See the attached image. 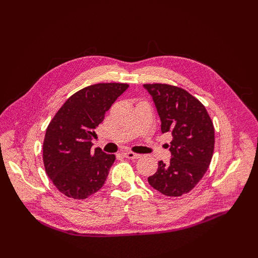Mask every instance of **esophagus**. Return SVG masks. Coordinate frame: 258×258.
I'll use <instances>...</instances> for the list:
<instances>
[{
    "label": "esophagus",
    "instance_id": "34e87169",
    "mask_svg": "<svg viewBox=\"0 0 258 258\" xmlns=\"http://www.w3.org/2000/svg\"><path fill=\"white\" fill-rule=\"evenodd\" d=\"M122 155L125 158H130V160H138V158L141 157L140 154H135L133 152H123Z\"/></svg>",
    "mask_w": 258,
    "mask_h": 258
}]
</instances>
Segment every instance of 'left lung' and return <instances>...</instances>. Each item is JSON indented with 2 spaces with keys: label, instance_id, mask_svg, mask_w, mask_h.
I'll list each match as a JSON object with an SVG mask.
<instances>
[{
  "label": "left lung",
  "instance_id": "1",
  "mask_svg": "<svg viewBox=\"0 0 258 258\" xmlns=\"http://www.w3.org/2000/svg\"><path fill=\"white\" fill-rule=\"evenodd\" d=\"M161 118L162 133H172L169 163L158 162L149 178L153 188L177 197L193 189L210 166L215 134L205 106L187 91L168 84H144Z\"/></svg>",
  "mask_w": 258,
  "mask_h": 258
}]
</instances>
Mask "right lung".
<instances>
[{"label":"right lung","instance_id":"right-lung-1","mask_svg":"<svg viewBox=\"0 0 258 258\" xmlns=\"http://www.w3.org/2000/svg\"><path fill=\"white\" fill-rule=\"evenodd\" d=\"M128 87L124 83H98L69 97L48 124L43 142V162L56 188L74 200H85L106 180L114 154L91 151L95 128L116 98Z\"/></svg>","mask_w":258,"mask_h":258}]
</instances>
